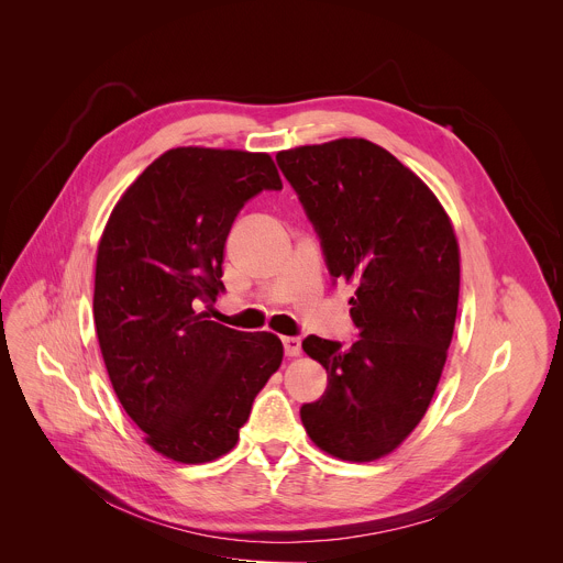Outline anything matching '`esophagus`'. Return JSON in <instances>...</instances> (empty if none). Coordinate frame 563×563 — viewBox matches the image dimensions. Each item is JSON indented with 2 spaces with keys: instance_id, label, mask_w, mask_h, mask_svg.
<instances>
[{
  "instance_id": "34e87169",
  "label": "esophagus",
  "mask_w": 563,
  "mask_h": 563,
  "mask_svg": "<svg viewBox=\"0 0 563 563\" xmlns=\"http://www.w3.org/2000/svg\"><path fill=\"white\" fill-rule=\"evenodd\" d=\"M283 347L287 356H298L300 354V339L298 336H283Z\"/></svg>"
}]
</instances>
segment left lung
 Wrapping results in <instances>:
<instances>
[{"label": "left lung", "mask_w": 563, "mask_h": 563, "mask_svg": "<svg viewBox=\"0 0 563 563\" xmlns=\"http://www.w3.org/2000/svg\"><path fill=\"white\" fill-rule=\"evenodd\" d=\"M358 339L307 336L328 389L300 408L309 439L332 456L374 461L423 419L441 378L459 305V245L434 194L398 159L361 137L280 151Z\"/></svg>", "instance_id": "8db88e82"}]
</instances>
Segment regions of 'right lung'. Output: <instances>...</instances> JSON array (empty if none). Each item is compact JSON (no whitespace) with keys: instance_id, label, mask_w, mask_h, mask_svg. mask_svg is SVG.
<instances>
[{"instance_id":"add662e5","label":"right lung","mask_w":563,"mask_h":563,"mask_svg":"<svg viewBox=\"0 0 563 563\" xmlns=\"http://www.w3.org/2000/svg\"><path fill=\"white\" fill-rule=\"evenodd\" d=\"M280 189L267 153L180 146L144 169L102 233L93 294L102 358L146 443L174 461L227 454L280 367L278 336L198 311L224 291L222 254L240 209Z\"/></svg>"}]
</instances>
